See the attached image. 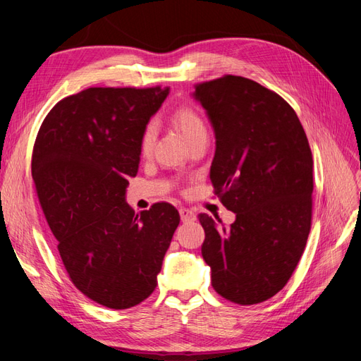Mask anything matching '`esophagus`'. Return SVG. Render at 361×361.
<instances>
[{
  "label": "esophagus",
  "instance_id": "esophagus-1",
  "mask_svg": "<svg viewBox=\"0 0 361 361\" xmlns=\"http://www.w3.org/2000/svg\"><path fill=\"white\" fill-rule=\"evenodd\" d=\"M179 214H180V220L183 223H190L195 220V214L191 209H188V207H180Z\"/></svg>",
  "mask_w": 361,
  "mask_h": 361
}]
</instances>
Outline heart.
Here are the masks:
<instances>
[{"instance_id":"heart-1","label":"heart","mask_w":361,"mask_h":361,"mask_svg":"<svg viewBox=\"0 0 361 361\" xmlns=\"http://www.w3.org/2000/svg\"><path fill=\"white\" fill-rule=\"evenodd\" d=\"M173 123L179 129V133L183 135V138L191 143L195 138L206 135V125L203 122L202 116L194 110L190 105L178 106L173 113ZM157 130L154 125H147L140 137L138 143V152L141 158H149L152 155L155 145Z\"/></svg>"}]
</instances>
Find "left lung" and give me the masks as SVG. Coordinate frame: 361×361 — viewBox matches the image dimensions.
I'll list each match as a JSON object with an SVG mask.
<instances>
[{
	"label": "left lung",
	"instance_id": "1",
	"mask_svg": "<svg viewBox=\"0 0 361 361\" xmlns=\"http://www.w3.org/2000/svg\"><path fill=\"white\" fill-rule=\"evenodd\" d=\"M215 130V194L236 214L226 227L200 214L202 256L223 298L259 304L286 286L312 226L313 159L302 125L280 94L244 76L195 84Z\"/></svg>",
	"mask_w": 361,
	"mask_h": 361
}]
</instances>
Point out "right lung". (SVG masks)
<instances>
[{
	"label": "right lung",
	"instance_id": "add662e5",
	"mask_svg": "<svg viewBox=\"0 0 361 361\" xmlns=\"http://www.w3.org/2000/svg\"><path fill=\"white\" fill-rule=\"evenodd\" d=\"M167 94L161 85L90 87L52 106L32 147V180L63 265L108 309L134 307L155 290L180 221L170 203L135 214L125 202L141 133Z\"/></svg>",
	"mask_w": 361,
	"mask_h": 361
}]
</instances>
